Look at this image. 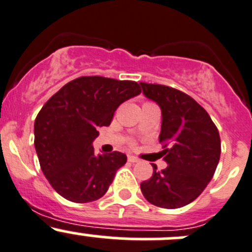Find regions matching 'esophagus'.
<instances>
[{"mask_svg":"<svg viewBox=\"0 0 252 252\" xmlns=\"http://www.w3.org/2000/svg\"><path fill=\"white\" fill-rule=\"evenodd\" d=\"M128 161L130 162V163H138L139 159L134 156H128Z\"/></svg>","mask_w":252,"mask_h":252,"instance_id":"34e87169","label":"esophagus"}]
</instances>
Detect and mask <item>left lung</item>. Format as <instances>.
<instances>
[{
    "instance_id": "1",
    "label": "left lung",
    "mask_w": 252,
    "mask_h": 252,
    "mask_svg": "<svg viewBox=\"0 0 252 252\" xmlns=\"http://www.w3.org/2000/svg\"><path fill=\"white\" fill-rule=\"evenodd\" d=\"M142 94L161 108V152L168 166L140 184L150 204L179 208L194 201L215 174L220 156L217 126L196 101L187 94L158 84L140 83Z\"/></svg>"
}]
</instances>
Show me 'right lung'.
Wrapping results in <instances>:
<instances>
[{"label":"right lung","mask_w":252,"mask_h":252,"mask_svg":"<svg viewBox=\"0 0 252 252\" xmlns=\"http://www.w3.org/2000/svg\"><path fill=\"white\" fill-rule=\"evenodd\" d=\"M140 93L135 81L80 77L45 103L35 119L34 145L42 173L61 196L85 204L106 194L126 156L96 155L93 142L118 106Z\"/></svg>","instance_id":"add662e5"}]
</instances>
